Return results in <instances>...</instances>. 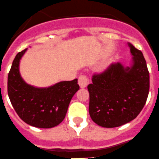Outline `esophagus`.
I'll return each mask as SVG.
<instances>
[{"instance_id": "esophagus-1", "label": "esophagus", "mask_w": 159, "mask_h": 159, "mask_svg": "<svg viewBox=\"0 0 159 159\" xmlns=\"http://www.w3.org/2000/svg\"><path fill=\"white\" fill-rule=\"evenodd\" d=\"M89 78L86 75H81L78 78V84L81 89H84L88 86L89 84Z\"/></svg>"}]
</instances>
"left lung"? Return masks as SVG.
I'll use <instances>...</instances> for the list:
<instances>
[{"label":"left lung","mask_w":159,"mask_h":159,"mask_svg":"<svg viewBox=\"0 0 159 159\" xmlns=\"http://www.w3.org/2000/svg\"><path fill=\"white\" fill-rule=\"evenodd\" d=\"M131 67L111 64L106 70L92 76L89 84V114L104 128H115L132 121L145 105L149 91V72L141 51L129 43Z\"/></svg>","instance_id":"8db88e82"}]
</instances>
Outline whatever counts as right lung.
<instances>
[{
  "label": "right lung",
  "instance_id": "obj_1",
  "mask_svg": "<svg viewBox=\"0 0 159 159\" xmlns=\"http://www.w3.org/2000/svg\"><path fill=\"white\" fill-rule=\"evenodd\" d=\"M26 51H20L13 61L7 78L9 98L25 123L41 129L53 128L65 119L70 100L80 88L78 79L42 89L28 84L19 71L20 60Z\"/></svg>",
  "mask_w": 159,
  "mask_h": 159
}]
</instances>
